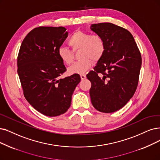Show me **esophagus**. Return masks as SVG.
I'll use <instances>...</instances> for the list:
<instances>
[{
    "instance_id": "34e87169",
    "label": "esophagus",
    "mask_w": 160,
    "mask_h": 160,
    "mask_svg": "<svg viewBox=\"0 0 160 160\" xmlns=\"http://www.w3.org/2000/svg\"><path fill=\"white\" fill-rule=\"evenodd\" d=\"M86 78V75L85 74H81V80H84Z\"/></svg>"
}]
</instances>
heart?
<instances>
[{
	"mask_svg": "<svg viewBox=\"0 0 160 160\" xmlns=\"http://www.w3.org/2000/svg\"><path fill=\"white\" fill-rule=\"evenodd\" d=\"M72 51L61 47L58 50V55L61 61L67 66L71 65L74 60V53L79 51L81 58L70 68L72 73H82L90 68L94 62L103 57L106 50V43L103 37L98 34L91 35L82 30H77L70 36L68 41Z\"/></svg>",
	"mask_w": 160,
	"mask_h": 160,
	"instance_id": "1",
	"label": "heart"
}]
</instances>
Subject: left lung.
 <instances>
[{
  "label": "left lung",
  "instance_id": "8db88e82",
  "mask_svg": "<svg viewBox=\"0 0 160 160\" xmlns=\"http://www.w3.org/2000/svg\"><path fill=\"white\" fill-rule=\"evenodd\" d=\"M91 29L106 43L103 57L87 75L91 102L98 111L112 113L122 108L137 90L141 54L127 29L112 23L93 24Z\"/></svg>",
  "mask_w": 160,
  "mask_h": 160
}]
</instances>
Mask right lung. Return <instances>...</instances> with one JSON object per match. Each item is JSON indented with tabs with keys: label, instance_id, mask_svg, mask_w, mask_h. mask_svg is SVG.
<instances>
[{
	"label": "right lung",
	"instance_id": "add662e5",
	"mask_svg": "<svg viewBox=\"0 0 160 160\" xmlns=\"http://www.w3.org/2000/svg\"><path fill=\"white\" fill-rule=\"evenodd\" d=\"M63 27H38L24 38L17 58L18 73L23 95L36 110L55 117L67 112L79 82L74 73L59 79L66 68L58 50L68 35Z\"/></svg>",
	"mask_w": 160,
	"mask_h": 160
}]
</instances>
